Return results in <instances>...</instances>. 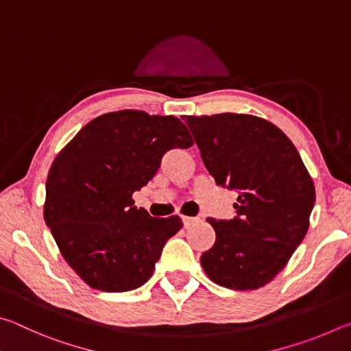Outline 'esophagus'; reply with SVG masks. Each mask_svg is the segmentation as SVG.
Instances as JSON below:
<instances>
[{"instance_id": "obj_1", "label": "esophagus", "mask_w": 351, "mask_h": 351, "mask_svg": "<svg viewBox=\"0 0 351 351\" xmlns=\"http://www.w3.org/2000/svg\"><path fill=\"white\" fill-rule=\"evenodd\" d=\"M197 221H198V218H195V217H182L184 228H190V226H193Z\"/></svg>"}]
</instances>
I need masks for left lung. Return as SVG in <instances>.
<instances>
[{"mask_svg": "<svg viewBox=\"0 0 351 351\" xmlns=\"http://www.w3.org/2000/svg\"><path fill=\"white\" fill-rule=\"evenodd\" d=\"M186 123L217 186L239 198L232 219L207 218L215 243L201 255L212 282L247 291L269 283L310 228L316 189L293 142L252 114L187 116Z\"/></svg>", "mask_w": 351, "mask_h": 351, "instance_id": "left-lung-1", "label": "left lung"}]
</instances>
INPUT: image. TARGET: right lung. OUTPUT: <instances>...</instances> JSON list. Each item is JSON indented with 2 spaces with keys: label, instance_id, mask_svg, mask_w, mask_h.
I'll list each match as a JSON object with an SVG mask.
<instances>
[{
  "label": "right lung",
  "instance_id": "right-lung-1",
  "mask_svg": "<svg viewBox=\"0 0 351 351\" xmlns=\"http://www.w3.org/2000/svg\"><path fill=\"white\" fill-rule=\"evenodd\" d=\"M193 145L175 116L121 110L93 119L57 154L43 217L66 263L88 287L136 289L152 277L178 215L136 209L133 193L156 173L165 152Z\"/></svg>",
  "mask_w": 351,
  "mask_h": 351
}]
</instances>
